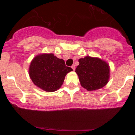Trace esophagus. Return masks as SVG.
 I'll list each match as a JSON object with an SVG mask.
<instances>
[{"label":"esophagus","instance_id":"obj_1","mask_svg":"<svg viewBox=\"0 0 135 135\" xmlns=\"http://www.w3.org/2000/svg\"><path fill=\"white\" fill-rule=\"evenodd\" d=\"M71 67H72L73 70H75V65H72V66H71Z\"/></svg>","mask_w":135,"mask_h":135}]
</instances>
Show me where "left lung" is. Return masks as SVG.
<instances>
[{"label": "left lung", "mask_w": 135, "mask_h": 135, "mask_svg": "<svg viewBox=\"0 0 135 135\" xmlns=\"http://www.w3.org/2000/svg\"><path fill=\"white\" fill-rule=\"evenodd\" d=\"M75 72L80 85L88 91L98 90L104 87L110 78V66L106 61L89 56L80 58Z\"/></svg>", "instance_id": "obj_1"}]
</instances>
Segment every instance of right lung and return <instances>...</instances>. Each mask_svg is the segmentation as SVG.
Segmentation results:
<instances>
[{"label": "right lung", "mask_w": 135, "mask_h": 135, "mask_svg": "<svg viewBox=\"0 0 135 135\" xmlns=\"http://www.w3.org/2000/svg\"><path fill=\"white\" fill-rule=\"evenodd\" d=\"M72 70L65 65L64 60L54 54L42 53L32 60L28 74L37 87L47 92H54L61 88L66 75Z\"/></svg>", "instance_id": "obj_1"}]
</instances>
